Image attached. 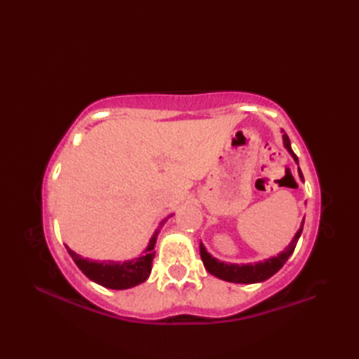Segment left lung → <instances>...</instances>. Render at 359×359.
<instances>
[{
    "mask_svg": "<svg viewBox=\"0 0 359 359\" xmlns=\"http://www.w3.org/2000/svg\"><path fill=\"white\" fill-rule=\"evenodd\" d=\"M282 140H284L285 149L290 152V156H292L294 162L297 163V157L292 149V144H290L288 135L287 134L282 135ZM297 174H299V179L304 182V175L299 170V166H297ZM302 226H304V220L301 222L299 230L296 231L294 238L292 239V242L288 243V247L284 251H280L278 256H271L269 259H265V261H259L255 264H241V265L239 264H228L224 261H219V259H216V257H212L207 251V248L203 247L202 242H201V257H202L207 271L210 274H212V276H216L222 280L234 282V284H256V282H264L269 278H271L274 273H278L282 269V265L287 262V259L293 255L296 243L301 238Z\"/></svg>",
    "mask_w": 359,
    "mask_h": 359,
    "instance_id": "left-lung-1",
    "label": "left lung"
}]
</instances>
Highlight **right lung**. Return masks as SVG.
<instances>
[{"label": "right lung", "instance_id": "add662e5", "mask_svg": "<svg viewBox=\"0 0 359 359\" xmlns=\"http://www.w3.org/2000/svg\"><path fill=\"white\" fill-rule=\"evenodd\" d=\"M172 216V215H171ZM168 216V217H171ZM166 217V219H168ZM166 219L163 220L160 226H162ZM160 226L156 230V233L152 234V238L149 239L148 247L144 248L143 255L139 257H133L128 259V261H89V259L81 257L80 255L75 253L69 247L66 245L67 253L71 255L74 259V262L77 264L79 269L86 274V276L100 284L106 288L111 290H126L142 284V282L147 280L151 274L152 269V259L156 256V242H157V234L160 231Z\"/></svg>", "mask_w": 359, "mask_h": 359}]
</instances>
